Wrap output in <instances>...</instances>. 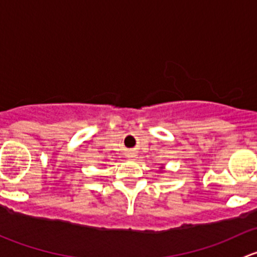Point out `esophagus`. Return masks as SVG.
<instances>
[{
    "mask_svg": "<svg viewBox=\"0 0 257 257\" xmlns=\"http://www.w3.org/2000/svg\"><path fill=\"white\" fill-rule=\"evenodd\" d=\"M131 158H134V154H131V155H129V159H131Z\"/></svg>",
    "mask_w": 257,
    "mask_h": 257,
    "instance_id": "1",
    "label": "esophagus"
}]
</instances>
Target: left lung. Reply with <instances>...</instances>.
Instances as JSON below:
<instances>
[{
	"instance_id": "left-lung-1",
	"label": "left lung",
	"mask_w": 257,
	"mask_h": 257,
	"mask_svg": "<svg viewBox=\"0 0 257 257\" xmlns=\"http://www.w3.org/2000/svg\"><path fill=\"white\" fill-rule=\"evenodd\" d=\"M160 169H162V172H163V169H164V167H160Z\"/></svg>"
}]
</instances>
